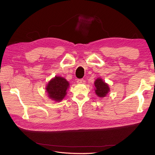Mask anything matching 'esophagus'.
<instances>
[{
    "mask_svg": "<svg viewBox=\"0 0 155 155\" xmlns=\"http://www.w3.org/2000/svg\"><path fill=\"white\" fill-rule=\"evenodd\" d=\"M85 80H84L83 79H78L77 80V83L79 84H83L85 83Z\"/></svg>",
    "mask_w": 155,
    "mask_h": 155,
    "instance_id": "1",
    "label": "esophagus"
}]
</instances>
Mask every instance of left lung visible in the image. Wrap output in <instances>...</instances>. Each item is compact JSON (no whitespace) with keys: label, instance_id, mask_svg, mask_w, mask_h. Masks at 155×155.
Instances as JSON below:
<instances>
[{"label":"left lung","instance_id":"1","mask_svg":"<svg viewBox=\"0 0 155 155\" xmlns=\"http://www.w3.org/2000/svg\"><path fill=\"white\" fill-rule=\"evenodd\" d=\"M94 85L96 94L99 97H105L109 91V86L100 78H97L95 81Z\"/></svg>","mask_w":155,"mask_h":155}]
</instances>
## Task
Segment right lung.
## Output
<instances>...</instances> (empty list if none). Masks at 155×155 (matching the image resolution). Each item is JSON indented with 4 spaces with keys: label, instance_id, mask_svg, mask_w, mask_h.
Wrapping results in <instances>:
<instances>
[{
    "label": "right lung",
    "instance_id": "obj_1",
    "mask_svg": "<svg viewBox=\"0 0 155 155\" xmlns=\"http://www.w3.org/2000/svg\"><path fill=\"white\" fill-rule=\"evenodd\" d=\"M68 86L69 83L64 78L55 76L48 83L46 89L50 98L59 101L66 95Z\"/></svg>",
    "mask_w": 155,
    "mask_h": 155
}]
</instances>
